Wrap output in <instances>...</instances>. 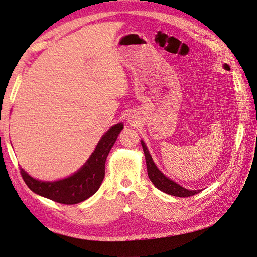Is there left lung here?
<instances>
[{"instance_id":"left-lung-1","label":"left lung","mask_w":257,"mask_h":257,"mask_svg":"<svg viewBox=\"0 0 257 257\" xmlns=\"http://www.w3.org/2000/svg\"><path fill=\"white\" fill-rule=\"evenodd\" d=\"M224 68L229 71L230 67L227 64H224ZM142 146L144 149L145 153V158H146V164H147V170H148V176H149V179L154 184V186L160 191L164 192L166 194H169V195H173L176 197H190L195 195V194H198L200 190H188L183 188V186L179 185L175 181H173L172 179L167 178L164 174H162L161 170L157 167V165L154 164V162L151 158V155L149 153V150H148L147 146L145 143L142 141Z\"/></svg>"}]
</instances>
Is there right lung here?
Listing matches in <instances>:
<instances>
[{"label": "right lung", "mask_w": 257, "mask_h": 257, "mask_svg": "<svg viewBox=\"0 0 257 257\" xmlns=\"http://www.w3.org/2000/svg\"><path fill=\"white\" fill-rule=\"evenodd\" d=\"M123 128V124H115L100 138L94 152L85 164L72 175L59 181H41L28 175L20 168L23 181L37 195L49 198L63 205H75L88 199L99 189L105 177V163L116 138Z\"/></svg>", "instance_id": "obj_1"}]
</instances>
